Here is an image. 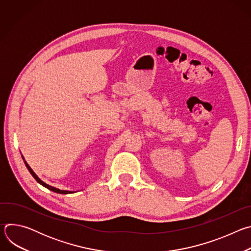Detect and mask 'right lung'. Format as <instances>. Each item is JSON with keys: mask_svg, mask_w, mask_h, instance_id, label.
<instances>
[{"mask_svg": "<svg viewBox=\"0 0 251 251\" xmlns=\"http://www.w3.org/2000/svg\"><path fill=\"white\" fill-rule=\"evenodd\" d=\"M23 159H24V157H23ZM25 166H26V168H27V170L29 171V173L31 174V176L34 177V180L37 181L39 184H41L42 186H44L45 188H47V189H49L50 191H52V192H54V193H57V194H64V195H66V194H74V193H75V192H71V191H63V190H59V189H57V188H54V187H51V186H50V185H48V184H46L45 182H43L41 178L34 174V172L30 169V167L27 165V163L25 161Z\"/></svg>", "mask_w": 251, "mask_h": 251, "instance_id": "obj_1", "label": "right lung"}]
</instances>
